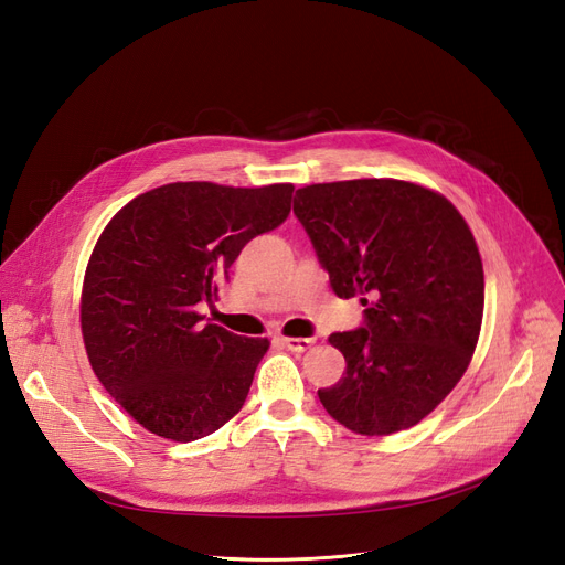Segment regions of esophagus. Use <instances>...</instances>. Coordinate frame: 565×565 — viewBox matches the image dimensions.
Here are the masks:
<instances>
[{"label":"esophagus","instance_id":"esophagus-1","mask_svg":"<svg viewBox=\"0 0 565 565\" xmlns=\"http://www.w3.org/2000/svg\"><path fill=\"white\" fill-rule=\"evenodd\" d=\"M281 344L288 349V351H307L311 344H315V340H302V338H281Z\"/></svg>","mask_w":565,"mask_h":565}]
</instances>
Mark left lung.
<instances>
[{"label":"left lung","mask_w":565,"mask_h":565,"mask_svg":"<svg viewBox=\"0 0 565 565\" xmlns=\"http://www.w3.org/2000/svg\"><path fill=\"white\" fill-rule=\"evenodd\" d=\"M294 214L338 298L363 326L332 332L342 380L319 388L332 419L361 435L419 424L463 377L484 315V269L458 209L424 185L356 179L298 188Z\"/></svg>","instance_id":"1"}]
</instances>
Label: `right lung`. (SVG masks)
Segmentation results:
<instances>
[{
	"mask_svg": "<svg viewBox=\"0 0 565 565\" xmlns=\"http://www.w3.org/2000/svg\"><path fill=\"white\" fill-rule=\"evenodd\" d=\"M294 185L167 183L104 227L81 296V330L102 386L137 424L174 443L242 409L269 347L204 323L239 250L279 227Z\"/></svg>",
	"mask_w": 565,
	"mask_h": 565,
	"instance_id": "right-lung-1",
	"label": "right lung"
}]
</instances>
